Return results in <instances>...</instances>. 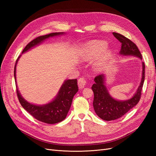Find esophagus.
<instances>
[{"label":"esophagus","mask_w":156,"mask_h":156,"mask_svg":"<svg viewBox=\"0 0 156 156\" xmlns=\"http://www.w3.org/2000/svg\"><path fill=\"white\" fill-rule=\"evenodd\" d=\"M86 83H87V81L84 77H81V78L79 79V80H78V85H79V87L80 88H83L85 87Z\"/></svg>","instance_id":"esophagus-1"}]
</instances>
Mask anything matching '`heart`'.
<instances>
[{"label":"heart","instance_id":"1","mask_svg":"<svg viewBox=\"0 0 156 156\" xmlns=\"http://www.w3.org/2000/svg\"><path fill=\"white\" fill-rule=\"evenodd\" d=\"M107 44L106 42L103 41H92L87 45L85 48V52L87 54V56L88 59H94L96 58L97 56L100 55L102 52L105 49L107 48ZM111 55V51L109 50H107L105 52V53L103 54L100 60L98 61V63L96 64V66L98 67H100Z\"/></svg>","mask_w":156,"mask_h":156}]
</instances>
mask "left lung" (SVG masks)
<instances>
[{
    "instance_id": "8db88e82",
    "label": "left lung",
    "mask_w": 156,
    "mask_h": 156,
    "mask_svg": "<svg viewBox=\"0 0 156 156\" xmlns=\"http://www.w3.org/2000/svg\"><path fill=\"white\" fill-rule=\"evenodd\" d=\"M113 36L122 43L120 55L133 56L142 60V55L133 41L120 34L113 32ZM142 78L134 95L129 100L120 101L113 98L105 87V75L101 74L94 79L92 89L94 92L93 106L97 115L106 121L114 120L121 118L139 103L144 81V63L142 62Z\"/></svg>"
}]
</instances>
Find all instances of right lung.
Segmentation results:
<instances>
[{
    "label": "right lung",
    "mask_w": 156,
    "mask_h": 156,
    "mask_svg": "<svg viewBox=\"0 0 156 156\" xmlns=\"http://www.w3.org/2000/svg\"><path fill=\"white\" fill-rule=\"evenodd\" d=\"M64 32H54L51 34L41 36L31 41L28 44L22 53L29 51L34 47L41 44L42 42L49 37L64 34ZM20 55L16 60L15 68H14V77L16 83V66ZM17 95L21 105L25 109L37 120L44 122L46 124H53L58 123L64 120L66 117L68 112L72 105V100L75 94L78 91L77 79H67L61 86L56 97L51 102L47 104L38 105L30 103L25 100L21 95L16 83Z\"/></svg>",
    "instance_id": "right-lung-1"
}]
</instances>
